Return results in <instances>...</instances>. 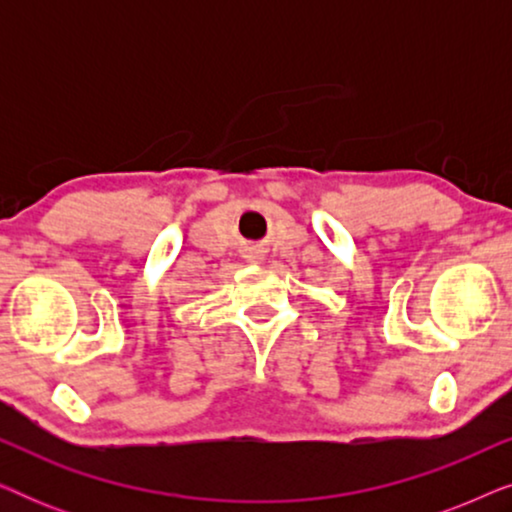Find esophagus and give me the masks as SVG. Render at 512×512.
<instances>
[{"label": "esophagus", "instance_id": "34e87169", "mask_svg": "<svg viewBox=\"0 0 512 512\" xmlns=\"http://www.w3.org/2000/svg\"><path fill=\"white\" fill-rule=\"evenodd\" d=\"M247 258H249L251 263H261V261H263V256H261V254H256V251H254V254H249Z\"/></svg>", "mask_w": 512, "mask_h": 512}]
</instances>
